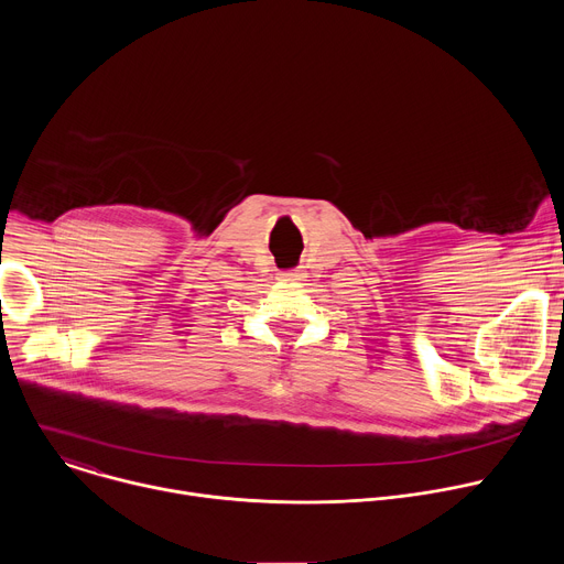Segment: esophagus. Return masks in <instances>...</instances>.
I'll use <instances>...</instances> for the list:
<instances>
[{"label":"esophagus","instance_id":"obj_1","mask_svg":"<svg viewBox=\"0 0 564 564\" xmlns=\"http://www.w3.org/2000/svg\"><path fill=\"white\" fill-rule=\"evenodd\" d=\"M279 279H281V281H303V279H305V272H303V270H290V272H281Z\"/></svg>","mask_w":564,"mask_h":564}]
</instances>
